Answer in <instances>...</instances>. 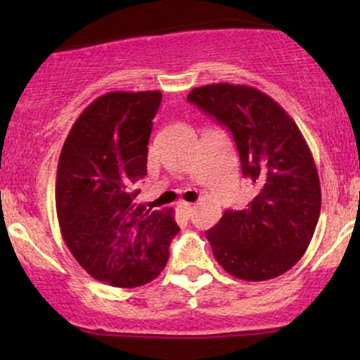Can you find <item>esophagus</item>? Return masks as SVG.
Here are the masks:
<instances>
[{"instance_id": "esophagus-1", "label": "esophagus", "mask_w": 360, "mask_h": 360, "mask_svg": "<svg viewBox=\"0 0 360 360\" xmlns=\"http://www.w3.org/2000/svg\"><path fill=\"white\" fill-rule=\"evenodd\" d=\"M179 208H180L181 211H184V214L186 216V218H190L191 211H193L195 206H193V203H186V201H180Z\"/></svg>"}]
</instances>
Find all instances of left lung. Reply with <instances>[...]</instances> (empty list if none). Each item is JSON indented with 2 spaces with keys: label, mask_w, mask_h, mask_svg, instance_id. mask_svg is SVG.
<instances>
[{
  "label": "left lung",
  "mask_w": 360,
  "mask_h": 360,
  "mask_svg": "<svg viewBox=\"0 0 360 360\" xmlns=\"http://www.w3.org/2000/svg\"><path fill=\"white\" fill-rule=\"evenodd\" d=\"M188 101L231 131L254 195L206 233L216 260L240 280L278 277L307 252L321 211L316 164L302 131L254 86L213 83L193 88Z\"/></svg>",
  "instance_id": "obj_1"
}]
</instances>
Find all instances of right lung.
Listing matches in <instances>:
<instances>
[{"instance_id":"add662e5","label":"right lung","mask_w":360,"mask_h":360,"mask_svg":"<svg viewBox=\"0 0 360 360\" xmlns=\"http://www.w3.org/2000/svg\"><path fill=\"white\" fill-rule=\"evenodd\" d=\"M160 91H111L78 116L57 167L62 238L100 282L132 288L164 270L180 228L174 210L146 208L136 190L147 175V144Z\"/></svg>"}]
</instances>
